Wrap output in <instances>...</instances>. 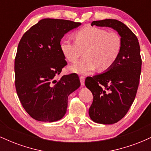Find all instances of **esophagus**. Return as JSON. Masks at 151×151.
<instances>
[{"mask_svg": "<svg viewBox=\"0 0 151 151\" xmlns=\"http://www.w3.org/2000/svg\"><path fill=\"white\" fill-rule=\"evenodd\" d=\"M79 79H80L81 85L84 86V79H85V77H84V76H80V77H79Z\"/></svg>", "mask_w": 151, "mask_h": 151, "instance_id": "34e87169", "label": "esophagus"}]
</instances>
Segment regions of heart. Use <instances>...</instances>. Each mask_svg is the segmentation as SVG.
Segmentation results:
<instances>
[{"instance_id":"obj_1","label":"heart","mask_w":151,"mask_h":151,"mask_svg":"<svg viewBox=\"0 0 151 151\" xmlns=\"http://www.w3.org/2000/svg\"><path fill=\"white\" fill-rule=\"evenodd\" d=\"M74 40L64 39L60 50L70 62H75L85 51L86 58L70 67L78 74H87L98 68L100 72L110 70L116 62L122 48V39L116 32L97 27H85L76 31Z\"/></svg>"}]
</instances>
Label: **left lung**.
Here are the masks:
<instances>
[{"label": "left lung", "mask_w": 151, "mask_h": 151, "mask_svg": "<svg viewBox=\"0 0 151 151\" xmlns=\"http://www.w3.org/2000/svg\"><path fill=\"white\" fill-rule=\"evenodd\" d=\"M93 25L112 27L122 39L115 65L105 73L85 79L93 97L89 109L91 120L102 124H115L125 116L136 97L142 65L139 42L136 35L117 20H96L91 22Z\"/></svg>", "instance_id": "left-lung-1"}]
</instances>
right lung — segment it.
<instances>
[{"mask_svg": "<svg viewBox=\"0 0 151 151\" xmlns=\"http://www.w3.org/2000/svg\"><path fill=\"white\" fill-rule=\"evenodd\" d=\"M80 25L72 20L42 19L20 39L15 58V89L22 107L35 120L61 119L67 111L68 96L80 86L75 73L58 78L67 65L60 41Z\"/></svg>", "mask_w": 151, "mask_h": 151, "instance_id": "1", "label": "right lung"}]
</instances>
